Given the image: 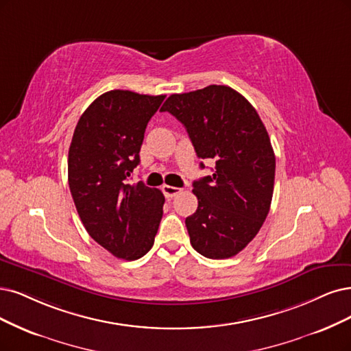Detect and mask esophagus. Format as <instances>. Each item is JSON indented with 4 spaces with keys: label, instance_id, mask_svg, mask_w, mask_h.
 Returning <instances> with one entry per match:
<instances>
[{
    "label": "esophagus",
    "instance_id": "esophagus-1",
    "mask_svg": "<svg viewBox=\"0 0 351 351\" xmlns=\"http://www.w3.org/2000/svg\"><path fill=\"white\" fill-rule=\"evenodd\" d=\"M162 191H163L166 198H173V197H176L178 193H179L180 191H182V189L176 188V186H171V185H163V186H162Z\"/></svg>",
    "mask_w": 351,
    "mask_h": 351
}]
</instances>
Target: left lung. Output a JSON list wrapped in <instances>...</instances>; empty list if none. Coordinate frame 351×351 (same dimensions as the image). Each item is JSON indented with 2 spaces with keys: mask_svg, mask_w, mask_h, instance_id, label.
Segmentation results:
<instances>
[{
  "mask_svg": "<svg viewBox=\"0 0 351 351\" xmlns=\"http://www.w3.org/2000/svg\"><path fill=\"white\" fill-rule=\"evenodd\" d=\"M160 111L185 125L198 158L215 162L213 175L193 182L198 208L185 219L192 247L208 258L236 256L263 226L274 195L276 162L265 124L226 85L172 94Z\"/></svg>",
  "mask_w": 351,
  "mask_h": 351,
  "instance_id": "left-lung-1",
  "label": "left lung"
}]
</instances>
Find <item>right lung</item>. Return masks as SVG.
Here are the masks:
<instances>
[{"label":"right lung","mask_w":351,"mask_h":351,"mask_svg":"<svg viewBox=\"0 0 351 351\" xmlns=\"http://www.w3.org/2000/svg\"><path fill=\"white\" fill-rule=\"evenodd\" d=\"M166 95L114 89L99 95L77 121L68 156V180L76 211L111 254L137 261L154 243L165 197L127 178L140 163L149 120Z\"/></svg>","instance_id":"right-lung-1"}]
</instances>
